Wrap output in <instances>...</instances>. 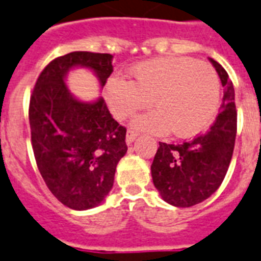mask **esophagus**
<instances>
[{
	"instance_id": "obj_1",
	"label": "esophagus",
	"mask_w": 261,
	"mask_h": 261,
	"mask_svg": "<svg viewBox=\"0 0 261 261\" xmlns=\"http://www.w3.org/2000/svg\"><path fill=\"white\" fill-rule=\"evenodd\" d=\"M137 137V133L132 129H129L128 133H126V144H132L135 141V139Z\"/></svg>"
}]
</instances>
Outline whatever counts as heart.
<instances>
[{"instance_id":"b5f03b06","label":"heart","mask_w":261,"mask_h":261,"mask_svg":"<svg viewBox=\"0 0 261 261\" xmlns=\"http://www.w3.org/2000/svg\"><path fill=\"white\" fill-rule=\"evenodd\" d=\"M105 93L117 120L132 117L151 101L156 110L139 116L133 121L135 128L190 137L203 132L216 118L221 85L210 64L171 56L135 64L129 70V81L110 78Z\"/></svg>"}]
</instances>
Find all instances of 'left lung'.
Returning a JSON list of instances; mask_svg holds the SVG:
<instances>
[{
  "mask_svg": "<svg viewBox=\"0 0 261 261\" xmlns=\"http://www.w3.org/2000/svg\"><path fill=\"white\" fill-rule=\"evenodd\" d=\"M224 86L221 112L207 132L182 144L159 143L151 166L153 185L166 202L190 207L205 201L224 180L237 133L234 87L228 72L210 58Z\"/></svg>",
  "mask_w": 261,
  "mask_h": 261,
  "instance_id": "1",
  "label": "left lung"
}]
</instances>
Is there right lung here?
<instances>
[{"label":"right lung","mask_w":261,"mask_h":261,"mask_svg":"<svg viewBox=\"0 0 261 261\" xmlns=\"http://www.w3.org/2000/svg\"><path fill=\"white\" fill-rule=\"evenodd\" d=\"M110 54L75 51L51 60L40 72L31 99V141L37 168L54 197L74 210L99 205L113 187L126 153V128L110 114L103 98L75 99L64 78L70 68L93 70L101 86L113 72Z\"/></svg>","instance_id":"1"}]
</instances>
